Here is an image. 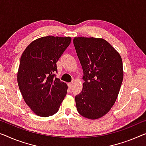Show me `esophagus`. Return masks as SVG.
<instances>
[{
    "mask_svg": "<svg viewBox=\"0 0 146 146\" xmlns=\"http://www.w3.org/2000/svg\"><path fill=\"white\" fill-rule=\"evenodd\" d=\"M73 84V82H71V83H68V87H69V89H71V88H72Z\"/></svg>",
    "mask_w": 146,
    "mask_h": 146,
    "instance_id": "esophagus-1",
    "label": "esophagus"
}]
</instances>
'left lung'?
Instances as JSON below:
<instances>
[{"mask_svg":"<svg viewBox=\"0 0 146 146\" xmlns=\"http://www.w3.org/2000/svg\"><path fill=\"white\" fill-rule=\"evenodd\" d=\"M73 44L84 74L82 90L75 96L77 111L85 118L99 119L118 96L123 79L122 58L103 38L79 36Z\"/></svg>","mask_w":146,"mask_h":146,"instance_id":"1","label":"left lung"}]
</instances>
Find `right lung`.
Segmentation results:
<instances>
[{"instance_id":"add662e5","label":"right lung","mask_w":146,"mask_h":146,"mask_svg":"<svg viewBox=\"0 0 146 146\" xmlns=\"http://www.w3.org/2000/svg\"><path fill=\"white\" fill-rule=\"evenodd\" d=\"M71 40L70 36H42L30 43L21 55L17 84L25 103L38 116L56 113L66 96L67 84L54 73Z\"/></svg>"}]
</instances>
